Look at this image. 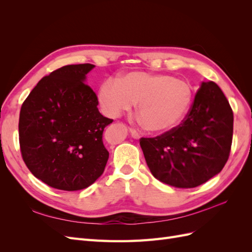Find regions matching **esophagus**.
<instances>
[{
	"instance_id": "esophagus-1",
	"label": "esophagus",
	"mask_w": 252,
	"mask_h": 252,
	"mask_svg": "<svg viewBox=\"0 0 252 252\" xmlns=\"http://www.w3.org/2000/svg\"><path fill=\"white\" fill-rule=\"evenodd\" d=\"M130 134H131V136H132L133 139H140L139 132L136 131V130H134V129H130Z\"/></svg>"
}]
</instances>
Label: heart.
<instances>
[{
	"label": "heart",
	"mask_w": 252,
	"mask_h": 252,
	"mask_svg": "<svg viewBox=\"0 0 252 252\" xmlns=\"http://www.w3.org/2000/svg\"><path fill=\"white\" fill-rule=\"evenodd\" d=\"M193 88L188 81L169 74L129 72L119 80L105 81L98 90V103L108 117H119L138 103L143 127L163 133L177 127L191 107Z\"/></svg>",
	"instance_id": "obj_1"
}]
</instances>
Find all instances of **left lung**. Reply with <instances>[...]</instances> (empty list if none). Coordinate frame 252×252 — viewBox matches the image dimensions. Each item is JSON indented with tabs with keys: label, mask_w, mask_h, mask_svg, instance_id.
Wrapping results in <instances>:
<instances>
[{
	"label": "left lung",
	"mask_w": 252,
	"mask_h": 252,
	"mask_svg": "<svg viewBox=\"0 0 252 252\" xmlns=\"http://www.w3.org/2000/svg\"><path fill=\"white\" fill-rule=\"evenodd\" d=\"M233 112L215 82H203L182 123L141 148L152 175L178 188L200 186L220 172L229 158Z\"/></svg>",
	"instance_id": "8db88e82"
}]
</instances>
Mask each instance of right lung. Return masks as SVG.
<instances>
[{"instance_id":"right-lung-1","label":"right lung","mask_w":252,"mask_h":252,"mask_svg":"<svg viewBox=\"0 0 252 252\" xmlns=\"http://www.w3.org/2000/svg\"><path fill=\"white\" fill-rule=\"evenodd\" d=\"M93 64L67 65L44 77L23 103L19 141L23 161L48 186L75 191L101 177L109 152L103 131L113 120L97 109L85 84Z\"/></svg>"}]
</instances>
